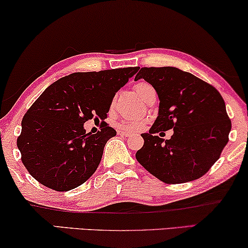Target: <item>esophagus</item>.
I'll list each match as a JSON object with an SVG mask.
<instances>
[{
	"mask_svg": "<svg viewBox=\"0 0 248 248\" xmlns=\"http://www.w3.org/2000/svg\"><path fill=\"white\" fill-rule=\"evenodd\" d=\"M117 134H118V136H122V137H125V138L131 137V133H128V132H125V131H118Z\"/></svg>",
	"mask_w": 248,
	"mask_h": 248,
	"instance_id": "34e87169",
	"label": "esophagus"
}]
</instances>
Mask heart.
Returning <instances> with one entry per match:
<instances>
[{"label": "heart", "instance_id": "b5f03b06", "mask_svg": "<svg viewBox=\"0 0 248 248\" xmlns=\"http://www.w3.org/2000/svg\"><path fill=\"white\" fill-rule=\"evenodd\" d=\"M154 90V88L149 83L146 82H138L134 85V91L138 95L140 96L143 100L144 96L147 95V93ZM144 126V123L140 120H136V118H125L120 123V127L123 128L125 131H139Z\"/></svg>", "mask_w": 248, "mask_h": 248}]
</instances>
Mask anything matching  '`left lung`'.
<instances>
[{
    "instance_id": "1",
    "label": "left lung",
    "mask_w": 248,
    "mask_h": 248,
    "mask_svg": "<svg viewBox=\"0 0 248 248\" xmlns=\"http://www.w3.org/2000/svg\"><path fill=\"white\" fill-rule=\"evenodd\" d=\"M143 78L159 99L158 116L136 154L148 172L165 183L199 179L220 158L229 140L231 122L223 98L214 86L175 67H143ZM173 128L171 140L155 136Z\"/></svg>"
}]
</instances>
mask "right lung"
Returning <instances> with one entry per match:
<instances>
[{
    "mask_svg": "<svg viewBox=\"0 0 248 248\" xmlns=\"http://www.w3.org/2000/svg\"><path fill=\"white\" fill-rule=\"evenodd\" d=\"M139 67L74 73L46 89L21 121L17 139L21 162L46 187L68 191L84 183L100 164L104 148L116 131L101 123L86 133V121H104L112 98Z\"/></svg>",
    "mask_w": 248,
    "mask_h": 248,
    "instance_id": "add662e5",
    "label": "right lung"
}]
</instances>
